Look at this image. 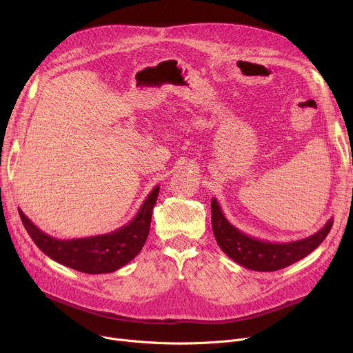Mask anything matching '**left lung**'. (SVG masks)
Masks as SVG:
<instances>
[{"label": "left lung", "mask_w": 353, "mask_h": 353, "mask_svg": "<svg viewBox=\"0 0 353 353\" xmlns=\"http://www.w3.org/2000/svg\"><path fill=\"white\" fill-rule=\"evenodd\" d=\"M332 225L333 219H329L319 232L309 237L272 243L240 232L225 217L217 200L212 199V228L217 245L232 261L256 272H274L301 261L323 242Z\"/></svg>", "instance_id": "left-lung-1"}]
</instances>
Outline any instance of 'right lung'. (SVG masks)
<instances>
[{"label": "right lung", "mask_w": 353, "mask_h": 353, "mask_svg": "<svg viewBox=\"0 0 353 353\" xmlns=\"http://www.w3.org/2000/svg\"><path fill=\"white\" fill-rule=\"evenodd\" d=\"M159 190L157 184L130 223L111 233L83 239H55L37 228L21 209L18 213L32 242L52 261L88 274L111 273L133 261L143 249Z\"/></svg>", "instance_id": "1"}]
</instances>
